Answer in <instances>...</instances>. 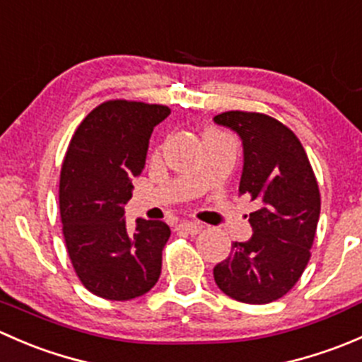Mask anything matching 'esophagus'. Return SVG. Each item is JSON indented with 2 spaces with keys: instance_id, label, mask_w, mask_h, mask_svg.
Instances as JSON below:
<instances>
[{
  "instance_id": "obj_1",
  "label": "esophagus",
  "mask_w": 362,
  "mask_h": 362,
  "mask_svg": "<svg viewBox=\"0 0 362 362\" xmlns=\"http://www.w3.org/2000/svg\"><path fill=\"white\" fill-rule=\"evenodd\" d=\"M178 229L189 233V235H198L203 228L199 224H196V222H180V224H178Z\"/></svg>"
}]
</instances>
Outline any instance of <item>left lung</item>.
<instances>
[{
  "instance_id": "1",
  "label": "left lung",
  "mask_w": 362,
  "mask_h": 362,
  "mask_svg": "<svg viewBox=\"0 0 362 362\" xmlns=\"http://www.w3.org/2000/svg\"><path fill=\"white\" fill-rule=\"evenodd\" d=\"M242 138L240 194L257 210L249 242H235L214 268L218 289L236 301L264 305L286 296L310 261L320 215V192L298 136L280 120L257 112L231 110L214 117Z\"/></svg>"
}]
</instances>
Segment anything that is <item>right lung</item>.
Here are the masks:
<instances>
[{
	"label": "right lung",
	"instance_id": "add662e5",
	"mask_svg": "<svg viewBox=\"0 0 362 362\" xmlns=\"http://www.w3.org/2000/svg\"><path fill=\"white\" fill-rule=\"evenodd\" d=\"M168 115L164 105L105 101L80 122L68 145L59 182L64 242L80 282L100 298L127 301L159 280L170 228L136 218L134 233H127L122 217L152 131Z\"/></svg>",
	"mask_w": 362,
	"mask_h": 362
}]
</instances>
